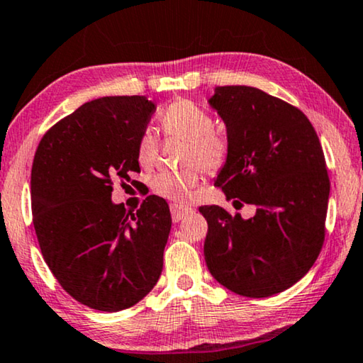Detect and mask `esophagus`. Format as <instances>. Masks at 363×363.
<instances>
[{
	"label": "esophagus",
	"mask_w": 363,
	"mask_h": 363,
	"mask_svg": "<svg viewBox=\"0 0 363 363\" xmlns=\"http://www.w3.org/2000/svg\"><path fill=\"white\" fill-rule=\"evenodd\" d=\"M170 211H172V219L175 220V223H178L180 219L188 216V214H191L193 209L188 206H183V204L173 203V204H170Z\"/></svg>",
	"instance_id": "esophagus-1"
}]
</instances>
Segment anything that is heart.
Listing matches in <instances>:
<instances>
[{
  "mask_svg": "<svg viewBox=\"0 0 363 363\" xmlns=\"http://www.w3.org/2000/svg\"><path fill=\"white\" fill-rule=\"evenodd\" d=\"M160 124L169 135L188 140L185 164H198L208 172L218 170L228 157V143L214 130V119L209 113L186 99L172 103L160 114ZM159 154V143L152 133H144L138 143L140 165H152ZM201 180L198 167L165 172L154 178V191L172 201L190 199L193 188Z\"/></svg>",
  "mask_w": 363,
  "mask_h": 363,
  "instance_id": "1",
  "label": "heart"
}]
</instances>
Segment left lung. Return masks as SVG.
<instances>
[{"mask_svg":"<svg viewBox=\"0 0 363 363\" xmlns=\"http://www.w3.org/2000/svg\"><path fill=\"white\" fill-rule=\"evenodd\" d=\"M228 133V157L214 185L244 219L201 206L208 220L204 259L220 285L238 295L267 298L306 275L324 242L329 177L309 119L254 86H216L208 99Z\"/></svg>","mask_w":363,"mask_h":363,"instance_id":"left-lung-1","label":"left lung"}]
</instances>
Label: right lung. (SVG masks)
Segmentation results:
<instances>
[{
  "instance_id": "obj_1",
  "label": "right lung",
  "mask_w": 363,
  "mask_h": 363,
  "mask_svg": "<svg viewBox=\"0 0 363 363\" xmlns=\"http://www.w3.org/2000/svg\"><path fill=\"white\" fill-rule=\"evenodd\" d=\"M155 103L104 96L47 130L30 172L34 229L62 288L98 311L139 303L159 280L172 218L164 198L138 211L113 203V182L140 172L138 143Z\"/></svg>"
}]
</instances>
